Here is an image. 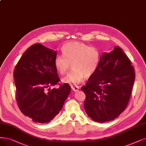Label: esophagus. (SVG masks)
<instances>
[{
	"mask_svg": "<svg viewBox=\"0 0 146 146\" xmlns=\"http://www.w3.org/2000/svg\"><path fill=\"white\" fill-rule=\"evenodd\" d=\"M71 89L74 92H77L79 89V87H74V86H71Z\"/></svg>",
	"mask_w": 146,
	"mask_h": 146,
	"instance_id": "34e87169",
	"label": "esophagus"
}]
</instances>
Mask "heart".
Wrapping results in <instances>:
<instances>
[{
	"label": "heart",
	"mask_w": 146,
	"mask_h": 146,
	"mask_svg": "<svg viewBox=\"0 0 146 146\" xmlns=\"http://www.w3.org/2000/svg\"><path fill=\"white\" fill-rule=\"evenodd\" d=\"M63 55H57L54 59L57 71L61 75L66 73L71 64L72 70L62 78L64 83L77 85L84 78H89L95 72L100 61L99 50L79 42H70L64 45Z\"/></svg>",
	"instance_id": "1"
}]
</instances>
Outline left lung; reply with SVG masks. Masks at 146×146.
Segmentation results:
<instances>
[{
	"label": "left lung",
	"mask_w": 146,
	"mask_h": 146,
	"mask_svg": "<svg viewBox=\"0 0 146 146\" xmlns=\"http://www.w3.org/2000/svg\"><path fill=\"white\" fill-rule=\"evenodd\" d=\"M135 81V71L121 48L104 52L98 68L81 90L86 94L84 107L93 120L100 123L117 118L124 111Z\"/></svg>",
	"instance_id": "1"
}]
</instances>
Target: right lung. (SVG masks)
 I'll list each match as a JSON object with an SVG mask.
<instances>
[{"instance_id":"right-lung-1","label":"right lung","mask_w":146,"mask_h":146,"mask_svg":"<svg viewBox=\"0 0 146 146\" xmlns=\"http://www.w3.org/2000/svg\"><path fill=\"white\" fill-rule=\"evenodd\" d=\"M56 56V51L34 44L22 55L14 69L17 104L22 113L36 123L53 120L71 92L66 83L50 89L60 80L54 66Z\"/></svg>"}]
</instances>
